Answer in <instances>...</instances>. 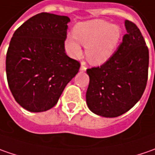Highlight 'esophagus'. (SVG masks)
<instances>
[{
    "label": "esophagus",
    "mask_w": 155,
    "mask_h": 155,
    "mask_svg": "<svg viewBox=\"0 0 155 155\" xmlns=\"http://www.w3.org/2000/svg\"><path fill=\"white\" fill-rule=\"evenodd\" d=\"M84 64H85V63L82 62V64H81V66H80V71H84L86 70V66H85Z\"/></svg>",
    "instance_id": "esophagus-1"
}]
</instances>
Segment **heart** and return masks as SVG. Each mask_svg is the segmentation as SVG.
I'll use <instances>...</instances> for the list:
<instances>
[{"instance_id": "b5f03b06", "label": "heart", "mask_w": 155, "mask_h": 155, "mask_svg": "<svg viewBox=\"0 0 155 155\" xmlns=\"http://www.w3.org/2000/svg\"><path fill=\"white\" fill-rule=\"evenodd\" d=\"M74 36H67L65 50L72 58L82 54L81 45L85 46L87 59L92 64L105 63L114 51L121 39V29L117 25L101 20L80 22L73 29Z\"/></svg>"}]
</instances>
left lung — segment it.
<instances>
[{
    "instance_id": "obj_1",
    "label": "left lung",
    "mask_w": 155,
    "mask_h": 155,
    "mask_svg": "<svg viewBox=\"0 0 155 155\" xmlns=\"http://www.w3.org/2000/svg\"><path fill=\"white\" fill-rule=\"evenodd\" d=\"M127 33L116 51L100 66L87 69L86 103L93 113L116 117L134 107L146 89L149 53L137 26L125 21Z\"/></svg>"
}]
</instances>
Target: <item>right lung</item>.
<instances>
[{"instance_id": "obj_1", "label": "right lung", "mask_w": 155, "mask_h": 155, "mask_svg": "<svg viewBox=\"0 0 155 155\" xmlns=\"http://www.w3.org/2000/svg\"><path fill=\"white\" fill-rule=\"evenodd\" d=\"M67 16L40 13L14 33L6 58L9 89L15 101L31 112L51 109L80 63L65 53Z\"/></svg>"}]
</instances>
